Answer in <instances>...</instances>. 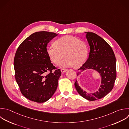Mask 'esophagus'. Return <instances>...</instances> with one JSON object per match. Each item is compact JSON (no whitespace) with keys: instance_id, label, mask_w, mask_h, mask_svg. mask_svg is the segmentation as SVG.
I'll list each match as a JSON object with an SVG mask.
<instances>
[{"instance_id":"esophagus-1","label":"esophagus","mask_w":129,"mask_h":129,"mask_svg":"<svg viewBox=\"0 0 129 129\" xmlns=\"http://www.w3.org/2000/svg\"><path fill=\"white\" fill-rule=\"evenodd\" d=\"M67 69H62L61 70V73H65L66 72H67Z\"/></svg>"}]
</instances>
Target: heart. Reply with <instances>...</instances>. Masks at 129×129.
<instances>
[{"instance_id": "obj_1", "label": "heart", "mask_w": 129, "mask_h": 129, "mask_svg": "<svg viewBox=\"0 0 129 129\" xmlns=\"http://www.w3.org/2000/svg\"><path fill=\"white\" fill-rule=\"evenodd\" d=\"M55 44H50L47 48V53L51 61L61 68L79 66L86 60L88 53V47L83 41L72 36H65L57 39Z\"/></svg>"}]
</instances>
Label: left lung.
Wrapping results in <instances>:
<instances>
[{
    "label": "left lung",
    "mask_w": 129,
    "mask_h": 129,
    "mask_svg": "<svg viewBox=\"0 0 129 129\" xmlns=\"http://www.w3.org/2000/svg\"><path fill=\"white\" fill-rule=\"evenodd\" d=\"M85 33L90 49L89 55L85 63L78 69L81 72L77 75L79 76L86 70H94L101 77V84L98 90L93 93L84 91L77 80L75 86L81 96L88 100L94 101L105 97L113 87L116 77L115 56L111 47L103 38L92 32Z\"/></svg>",
    "instance_id": "left-lung-1"
}]
</instances>
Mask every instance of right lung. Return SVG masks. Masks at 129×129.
<instances>
[{"label": "right lung", "instance_id": "obj_1", "mask_svg": "<svg viewBox=\"0 0 129 129\" xmlns=\"http://www.w3.org/2000/svg\"><path fill=\"white\" fill-rule=\"evenodd\" d=\"M57 35L46 31L35 32L16 51L14 62L16 80L22 94L31 101L46 102L57 88L61 72L53 66L47 53L48 43ZM53 69L56 70L52 72Z\"/></svg>", "mask_w": 129, "mask_h": 129}]
</instances>
